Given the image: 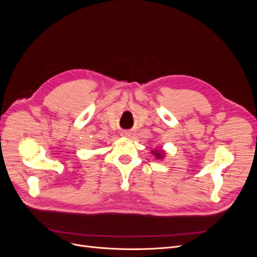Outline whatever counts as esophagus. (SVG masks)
I'll return each mask as SVG.
<instances>
[{
    "mask_svg": "<svg viewBox=\"0 0 257 257\" xmlns=\"http://www.w3.org/2000/svg\"><path fill=\"white\" fill-rule=\"evenodd\" d=\"M121 136H123V137H128V136H131V132L123 131L122 133H121Z\"/></svg>",
    "mask_w": 257,
    "mask_h": 257,
    "instance_id": "esophagus-1",
    "label": "esophagus"
}]
</instances>
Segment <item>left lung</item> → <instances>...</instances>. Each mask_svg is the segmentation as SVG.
I'll list each match as a JSON object with an SVG mask.
<instances>
[{
    "label": "left lung",
    "instance_id": "8db88e82",
    "mask_svg": "<svg viewBox=\"0 0 257 257\" xmlns=\"http://www.w3.org/2000/svg\"><path fill=\"white\" fill-rule=\"evenodd\" d=\"M152 154H154L155 155V158H157L158 160H161V159H163L164 158V155H165V152L163 151V150H153L152 151Z\"/></svg>",
    "mask_w": 257,
    "mask_h": 257
}]
</instances>
